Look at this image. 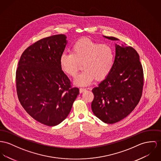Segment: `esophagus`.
<instances>
[{
    "mask_svg": "<svg viewBox=\"0 0 161 161\" xmlns=\"http://www.w3.org/2000/svg\"><path fill=\"white\" fill-rule=\"evenodd\" d=\"M86 91V88H82V87L80 88V93H82V92H85V91Z\"/></svg>",
    "mask_w": 161,
    "mask_h": 161,
    "instance_id": "34e87169",
    "label": "esophagus"
}]
</instances>
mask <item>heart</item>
<instances>
[{
    "label": "heart",
    "instance_id": "b5f03b06",
    "mask_svg": "<svg viewBox=\"0 0 161 161\" xmlns=\"http://www.w3.org/2000/svg\"><path fill=\"white\" fill-rule=\"evenodd\" d=\"M114 62V53L111 47L86 38L75 43L71 53H64L60 58L62 70L72 77L83 64L84 70L75 80V84L80 86H88L95 79H105L111 73Z\"/></svg>",
    "mask_w": 161,
    "mask_h": 161
}]
</instances>
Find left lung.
Listing matches in <instances>:
<instances>
[{
  "mask_svg": "<svg viewBox=\"0 0 161 161\" xmlns=\"http://www.w3.org/2000/svg\"><path fill=\"white\" fill-rule=\"evenodd\" d=\"M111 40L113 37L103 36ZM115 58L110 75L92 89L93 113L105 123L118 122L134 110L142 94L143 71L136 50L115 44Z\"/></svg>",
  "mask_w": 161,
  "mask_h": 161,
  "instance_id": "1",
  "label": "left lung"
}]
</instances>
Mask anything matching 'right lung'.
I'll list each match as a JSON object with an SVG mask.
<instances>
[{
    "label": "right lung",
    "mask_w": 161,
    "mask_h": 161,
    "mask_svg": "<svg viewBox=\"0 0 161 161\" xmlns=\"http://www.w3.org/2000/svg\"><path fill=\"white\" fill-rule=\"evenodd\" d=\"M64 34L41 39L23 53L16 73L19 100L26 112L48 126L69 115L80 93L64 73L60 58L67 43Z\"/></svg>",
    "instance_id": "obj_1"
}]
</instances>
